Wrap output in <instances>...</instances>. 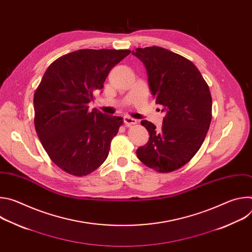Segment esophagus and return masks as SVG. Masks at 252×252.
<instances>
[{
  "label": "esophagus",
  "mask_w": 252,
  "mask_h": 252,
  "mask_svg": "<svg viewBox=\"0 0 252 252\" xmlns=\"http://www.w3.org/2000/svg\"><path fill=\"white\" fill-rule=\"evenodd\" d=\"M124 122H125V124H126V126H130L136 124V120H134V119H132V118H130V117H128V116L124 117Z\"/></svg>",
  "instance_id": "obj_1"
}]
</instances>
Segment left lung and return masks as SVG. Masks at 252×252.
Wrapping results in <instances>:
<instances>
[{
  "mask_svg": "<svg viewBox=\"0 0 252 252\" xmlns=\"http://www.w3.org/2000/svg\"><path fill=\"white\" fill-rule=\"evenodd\" d=\"M132 55L146 65L156 103L166 113L160 130L148 121L140 122L150 139L136 156L158 172L174 171L195 156L206 136L212 117L208 85L192 62L166 49L137 48Z\"/></svg>",
  "mask_w": 252,
  "mask_h": 252,
  "instance_id": "1",
  "label": "left lung"
}]
</instances>
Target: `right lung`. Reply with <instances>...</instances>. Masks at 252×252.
<instances>
[{"label": "right lung", "mask_w": 252, "mask_h": 252, "mask_svg": "<svg viewBox=\"0 0 252 252\" xmlns=\"http://www.w3.org/2000/svg\"><path fill=\"white\" fill-rule=\"evenodd\" d=\"M129 54V50H79L47 68L33 94V123L48 156L63 171L88 175L109 156L123 118L90 112L88 104L111 69Z\"/></svg>", "instance_id": "right-lung-1"}]
</instances>
